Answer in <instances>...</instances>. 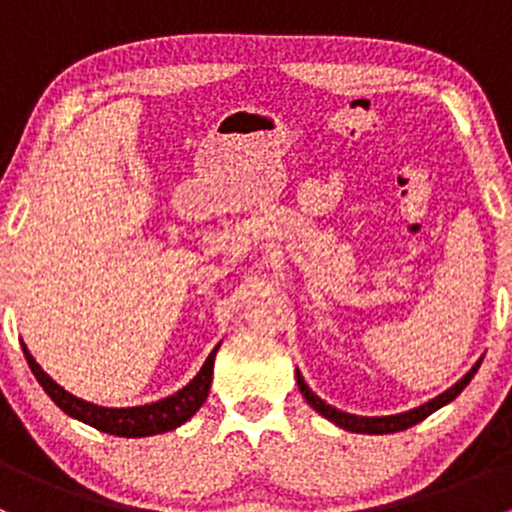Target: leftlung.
I'll return each instance as SVG.
<instances>
[{
    "label": "left lung",
    "instance_id": "8db88e82",
    "mask_svg": "<svg viewBox=\"0 0 512 512\" xmlns=\"http://www.w3.org/2000/svg\"><path fill=\"white\" fill-rule=\"evenodd\" d=\"M480 361L476 366H473L471 371H468L466 376H463L461 381H458L456 386H451L448 391H443L441 396H436V399H431L428 404L418 406L414 411H406V414H396V416H354V414H344V411L334 409V406H329L327 401L319 399L317 394H314L312 389H309L307 384H304L302 374L297 371V386L299 391H302V396L307 399V404L312 406L314 411H319L324 418H329L332 423H337L339 428H347V431H354V433H396V431H406V428L416 426L418 421H423L426 416H431L433 411H438L441 406H446L448 401L456 399L458 394H461L463 389L468 386V381L473 379V374L478 371Z\"/></svg>",
    "mask_w": 512,
    "mask_h": 512
}]
</instances>
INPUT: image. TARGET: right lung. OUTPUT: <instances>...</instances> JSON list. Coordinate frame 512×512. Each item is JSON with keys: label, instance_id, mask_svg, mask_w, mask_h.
Masks as SVG:
<instances>
[{"label": "right lung", "instance_id": "add662e5", "mask_svg": "<svg viewBox=\"0 0 512 512\" xmlns=\"http://www.w3.org/2000/svg\"><path fill=\"white\" fill-rule=\"evenodd\" d=\"M22 349L29 361V369H32V374L41 384V389L51 396V401H54L64 414L79 418V421L89 423V426H94L103 433H111V436L141 438L173 431V428H178L180 423L188 421V418L205 404L210 391V381H213L215 354H218L220 347H215L213 352H210L203 369L198 371V376H195L188 386H183L178 394L168 396V399H160L156 404L131 406V409H106V406H96L84 399H76L74 394L61 389V386L36 364L34 356L29 354V349L24 347V344Z\"/></svg>", "mask_w": 512, "mask_h": 512}]
</instances>
